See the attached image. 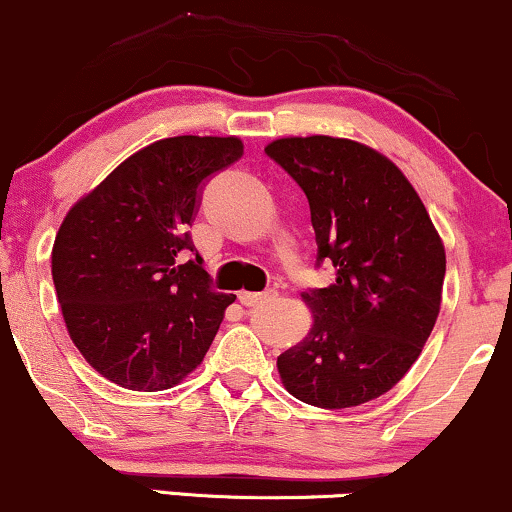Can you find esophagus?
<instances>
[{"label":"esophagus","instance_id":"esophagus-1","mask_svg":"<svg viewBox=\"0 0 512 512\" xmlns=\"http://www.w3.org/2000/svg\"><path fill=\"white\" fill-rule=\"evenodd\" d=\"M277 296H280L277 289H266V292H239V301H242L244 306H261L277 299Z\"/></svg>","mask_w":512,"mask_h":512}]
</instances>
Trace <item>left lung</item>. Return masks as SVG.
<instances>
[{
  "instance_id": "8db88e82",
  "label": "left lung",
  "mask_w": 512,
  "mask_h": 512,
  "mask_svg": "<svg viewBox=\"0 0 512 512\" xmlns=\"http://www.w3.org/2000/svg\"><path fill=\"white\" fill-rule=\"evenodd\" d=\"M266 154L304 189L330 287L301 294L313 308L304 342L277 356L289 394L351 408L389 391L432 334L446 275L444 244L406 175L387 156L339 137H285Z\"/></svg>"
}]
</instances>
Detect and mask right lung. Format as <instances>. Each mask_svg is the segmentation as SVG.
I'll use <instances>...</instances> for the list:
<instances>
[{"label": "right lung", "mask_w": 512, "mask_h": 512, "mask_svg": "<svg viewBox=\"0 0 512 512\" xmlns=\"http://www.w3.org/2000/svg\"><path fill=\"white\" fill-rule=\"evenodd\" d=\"M242 154L237 137L159 140L63 218L56 299L73 344L106 380L161 391L204 361L235 294L213 289L189 227L208 178ZM182 250L193 251L187 262Z\"/></svg>", "instance_id": "1"}]
</instances>
